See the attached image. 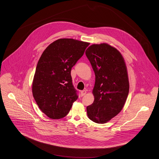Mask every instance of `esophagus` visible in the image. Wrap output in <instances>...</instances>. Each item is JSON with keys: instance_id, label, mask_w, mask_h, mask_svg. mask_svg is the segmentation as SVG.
<instances>
[{"instance_id": "obj_1", "label": "esophagus", "mask_w": 159, "mask_h": 159, "mask_svg": "<svg viewBox=\"0 0 159 159\" xmlns=\"http://www.w3.org/2000/svg\"><path fill=\"white\" fill-rule=\"evenodd\" d=\"M86 94V90H83L81 91V96H84Z\"/></svg>"}]
</instances>
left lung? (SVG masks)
Segmentation results:
<instances>
[{"label": "left lung", "mask_w": 159, "mask_h": 159, "mask_svg": "<svg viewBox=\"0 0 159 159\" xmlns=\"http://www.w3.org/2000/svg\"><path fill=\"white\" fill-rule=\"evenodd\" d=\"M94 71V100L86 108L90 120L105 123L122 110L129 93L127 68L121 53L108 43L93 44L85 51Z\"/></svg>", "instance_id": "obj_1"}]
</instances>
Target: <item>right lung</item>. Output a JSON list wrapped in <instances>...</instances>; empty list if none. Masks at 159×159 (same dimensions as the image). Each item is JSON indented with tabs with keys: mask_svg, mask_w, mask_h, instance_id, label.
Listing matches in <instances>:
<instances>
[{
	"mask_svg": "<svg viewBox=\"0 0 159 159\" xmlns=\"http://www.w3.org/2000/svg\"><path fill=\"white\" fill-rule=\"evenodd\" d=\"M89 45L73 39H59L51 43L40 57L32 93L39 108L50 119L65 117L77 99L71 71Z\"/></svg>",
	"mask_w": 159,
	"mask_h": 159,
	"instance_id": "obj_1",
	"label": "right lung"
}]
</instances>
